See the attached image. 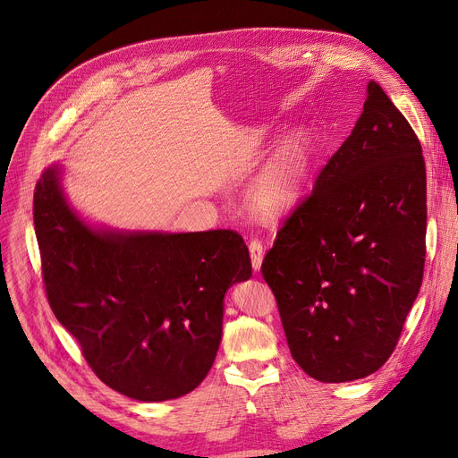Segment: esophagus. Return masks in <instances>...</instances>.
<instances>
[{
	"instance_id": "1",
	"label": "esophagus",
	"mask_w": 458,
	"mask_h": 458,
	"mask_svg": "<svg viewBox=\"0 0 458 458\" xmlns=\"http://www.w3.org/2000/svg\"><path fill=\"white\" fill-rule=\"evenodd\" d=\"M249 250H250V259H252V269L259 271L261 259H263V245H261V242H258V239H252L250 245H249Z\"/></svg>"
}]
</instances>
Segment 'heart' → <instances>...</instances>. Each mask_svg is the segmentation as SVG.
Masks as SVG:
<instances>
[{
    "mask_svg": "<svg viewBox=\"0 0 458 458\" xmlns=\"http://www.w3.org/2000/svg\"><path fill=\"white\" fill-rule=\"evenodd\" d=\"M310 144L304 133L287 137L250 182L247 200L261 216H280L295 208L308 173Z\"/></svg>",
    "mask_w": 458,
    "mask_h": 458,
    "instance_id": "heart-1",
    "label": "heart"
}]
</instances>
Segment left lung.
Returning a JSON list of instances; mask_svg holds the SVG:
<instances>
[{
  "mask_svg": "<svg viewBox=\"0 0 458 458\" xmlns=\"http://www.w3.org/2000/svg\"><path fill=\"white\" fill-rule=\"evenodd\" d=\"M425 233L420 139L369 81L354 130L261 263L304 373L347 382L384 366L420 293Z\"/></svg>",
  "mask_w": 458,
  "mask_h": 458,
  "instance_id": "1",
  "label": "left lung"
}]
</instances>
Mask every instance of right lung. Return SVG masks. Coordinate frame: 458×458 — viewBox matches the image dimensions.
Listing matches in <instances>:
<instances>
[{
  "label": "right lung",
  "mask_w": 458,
  "mask_h": 458,
  "mask_svg": "<svg viewBox=\"0 0 458 458\" xmlns=\"http://www.w3.org/2000/svg\"><path fill=\"white\" fill-rule=\"evenodd\" d=\"M33 219L47 302L96 377L137 401L195 390L221 344L225 293L252 275L243 237L92 230L57 166L37 182Z\"/></svg>",
  "instance_id": "obj_1"
}]
</instances>
